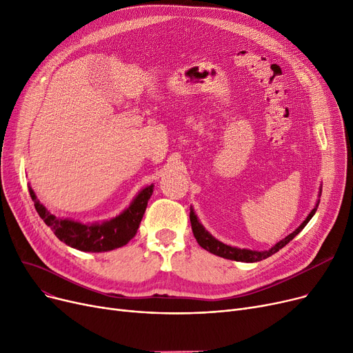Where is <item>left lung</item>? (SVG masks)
I'll use <instances>...</instances> for the list:
<instances>
[{
  "label": "left lung",
  "mask_w": 353,
  "mask_h": 353,
  "mask_svg": "<svg viewBox=\"0 0 353 353\" xmlns=\"http://www.w3.org/2000/svg\"><path fill=\"white\" fill-rule=\"evenodd\" d=\"M318 206H319V201L316 203V206L312 209L309 216L303 220V223L298 229H296L293 233L288 234L283 240H281L279 243H276L269 250H263V252L232 248V246H228L225 243L219 242L217 239H214L205 228H203V225L199 221V219H197V216H196V213H194V210L192 208H190V223H192V230H193V234H194V237L197 240V243L205 250H208V252H210V253H213L216 256H220V257L230 259V261L253 263V262H261V261H263V259H268L269 256L274 254L276 252H279L282 248H285L296 234H299L303 230V228L309 223V220L313 217V214L316 213Z\"/></svg>",
  "instance_id": "8db88e82"
}]
</instances>
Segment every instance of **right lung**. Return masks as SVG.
<instances>
[{
	"instance_id": "add662e5",
	"label": "right lung",
	"mask_w": 353,
	"mask_h": 353,
	"mask_svg": "<svg viewBox=\"0 0 353 353\" xmlns=\"http://www.w3.org/2000/svg\"><path fill=\"white\" fill-rule=\"evenodd\" d=\"M154 186L144 188L130 206L123 210L119 216L111 220L103 221V223H80L76 220L60 219L51 214L37 199L34 190L30 188V196L34 201L37 213L44 220V223L54 232L61 242L67 246L74 248L81 252H108L127 245L132 240L147 208V201L153 194Z\"/></svg>"
}]
</instances>
